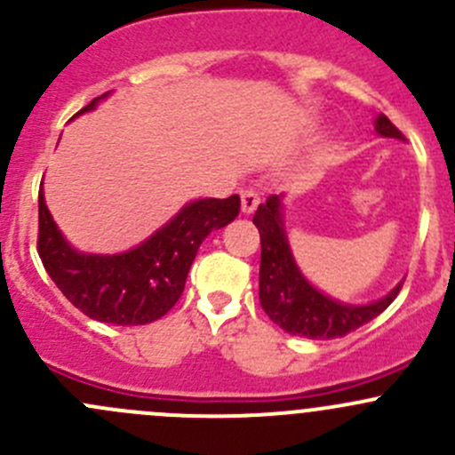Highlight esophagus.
I'll return each instance as SVG.
<instances>
[{
    "label": "esophagus",
    "mask_w": 455,
    "mask_h": 455,
    "mask_svg": "<svg viewBox=\"0 0 455 455\" xmlns=\"http://www.w3.org/2000/svg\"><path fill=\"white\" fill-rule=\"evenodd\" d=\"M257 204H259V196L255 191H242V213H253Z\"/></svg>",
    "instance_id": "esophagus-1"
}]
</instances>
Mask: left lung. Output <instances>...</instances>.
Listing matches in <instances>:
<instances>
[{"label":"left lung","instance_id":"left-lung-1","mask_svg":"<svg viewBox=\"0 0 455 455\" xmlns=\"http://www.w3.org/2000/svg\"><path fill=\"white\" fill-rule=\"evenodd\" d=\"M374 130L385 139H403L385 114L374 118ZM253 224L259 231V304L270 321L295 337L337 339L361 328L396 299L403 282L371 304H343L332 299L306 279L297 266L286 227H283V194L270 196L257 206Z\"/></svg>","mask_w":455,"mask_h":455}]
</instances>
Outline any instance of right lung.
I'll list each match as a JSON object with an SVG mask.
<instances>
[{
    "label": "right lung",
    "mask_w": 455,
    "mask_h": 455,
    "mask_svg": "<svg viewBox=\"0 0 455 455\" xmlns=\"http://www.w3.org/2000/svg\"><path fill=\"white\" fill-rule=\"evenodd\" d=\"M108 96L105 92L92 100L75 118ZM237 213L240 196L191 200L134 249L114 255L84 253L59 231L41 189L36 249L52 282L81 313L103 323L145 325L176 306L204 237L233 222Z\"/></svg>",
    "instance_id": "right-lung-1"
}]
</instances>
